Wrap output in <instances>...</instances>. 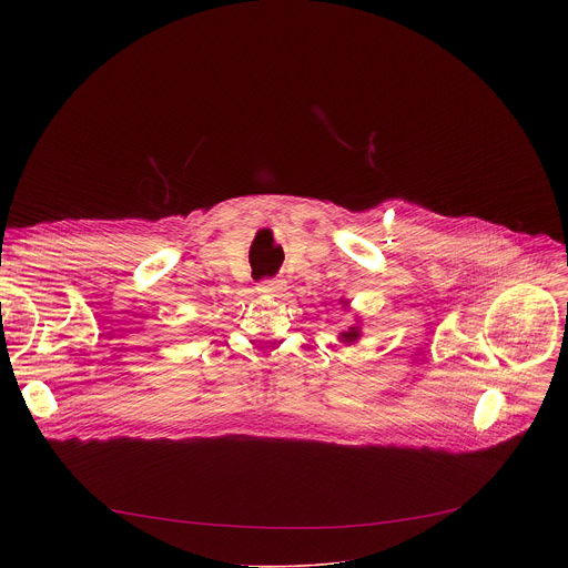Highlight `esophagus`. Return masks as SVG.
I'll use <instances>...</instances> for the list:
<instances>
[{"label":"esophagus","instance_id":"1","mask_svg":"<svg viewBox=\"0 0 568 568\" xmlns=\"http://www.w3.org/2000/svg\"><path fill=\"white\" fill-rule=\"evenodd\" d=\"M261 294H272V296H276V294H281L283 290H285V283L283 281H278V278H270V281H263V283H258V287H256Z\"/></svg>","mask_w":568,"mask_h":568}]
</instances>
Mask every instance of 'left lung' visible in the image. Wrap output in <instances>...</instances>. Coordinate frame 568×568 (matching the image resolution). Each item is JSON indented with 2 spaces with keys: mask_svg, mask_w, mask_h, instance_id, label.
Masks as SVG:
<instances>
[{
  "mask_svg": "<svg viewBox=\"0 0 568 568\" xmlns=\"http://www.w3.org/2000/svg\"><path fill=\"white\" fill-rule=\"evenodd\" d=\"M339 305L342 307H348L351 305V301L348 298H339ZM342 344H346V346H353V344H357L359 339H362V318L357 316L355 318V326H351L348 331H344V333H339V337H337Z\"/></svg>",
  "mask_w": 568,
  "mask_h": 568,
  "instance_id": "8db88e82",
  "label": "left lung"
}]
</instances>
